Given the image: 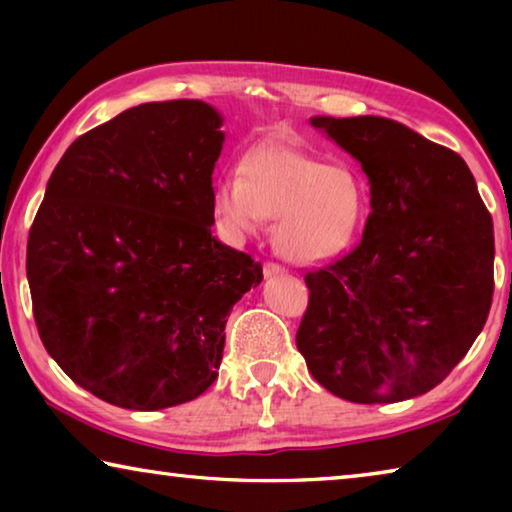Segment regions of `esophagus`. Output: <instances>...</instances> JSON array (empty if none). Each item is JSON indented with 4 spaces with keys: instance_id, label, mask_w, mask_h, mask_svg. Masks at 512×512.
Instances as JSON below:
<instances>
[{
    "instance_id": "34e87169",
    "label": "esophagus",
    "mask_w": 512,
    "mask_h": 512,
    "mask_svg": "<svg viewBox=\"0 0 512 512\" xmlns=\"http://www.w3.org/2000/svg\"><path fill=\"white\" fill-rule=\"evenodd\" d=\"M264 275H266V277L284 275V266H280V264H275V262H266V264H264Z\"/></svg>"
}]
</instances>
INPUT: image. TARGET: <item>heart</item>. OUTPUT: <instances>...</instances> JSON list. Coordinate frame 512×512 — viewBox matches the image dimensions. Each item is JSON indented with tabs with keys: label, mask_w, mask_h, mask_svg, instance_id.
Instances as JSON below:
<instances>
[{
	"label": "heart",
	"mask_w": 512,
	"mask_h": 512,
	"mask_svg": "<svg viewBox=\"0 0 512 512\" xmlns=\"http://www.w3.org/2000/svg\"><path fill=\"white\" fill-rule=\"evenodd\" d=\"M363 210L366 192L357 173L282 142L250 149L239 176H223L212 192V212L225 237L244 241L257 235L262 219L275 221V248L300 264L348 248Z\"/></svg>",
	"instance_id": "heart-1"
}]
</instances>
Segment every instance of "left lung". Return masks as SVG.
I'll use <instances>...</instances> for the list:
<instances>
[{
	"instance_id": "1",
	"label": "left lung",
	"mask_w": 512,
	"mask_h": 512,
	"mask_svg": "<svg viewBox=\"0 0 512 512\" xmlns=\"http://www.w3.org/2000/svg\"><path fill=\"white\" fill-rule=\"evenodd\" d=\"M309 121L361 164L372 212L354 250L305 275L298 350L318 384L348 402L424 395L488 320L492 216L452 149L386 117Z\"/></svg>"
}]
</instances>
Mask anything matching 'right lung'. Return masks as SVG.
I'll use <instances>...</instances> for the list:
<instances>
[{"label": "right lung", "instance_id": "1", "mask_svg": "<svg viewBox=\"0 0 512 512\" xmlns=\"http://www.w3.org/2000/svg\"><path fill=\"white\" fill-rule=\"evenodd\" d=\"M221 124L203 101L124 110L72 142L33 219L27 277L42 345L121 409L205 393L230 309L264 277L212 237Z\"/></svg>", "mask_w": 512, "mask_h": 512}]
</instances>
